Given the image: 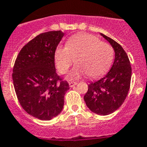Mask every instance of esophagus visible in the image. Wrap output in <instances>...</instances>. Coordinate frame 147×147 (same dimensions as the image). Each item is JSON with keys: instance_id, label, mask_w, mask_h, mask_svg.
I'll list each match as a JSON object with an SVG mask.
<instances>
[{"instance_id": "1", "label": "esophagus", "mask_w": 147, "mask_h": 147, "mask_svg": "<svg viewBox=\"0 0 147 147\" xmlns=\"http://www.w3.org/2000/svg\"><path fill=\"white\" fill-rule=\"evenodd\" d=\"M69 86H70V87H74L76 85V82H69Z\"/></svg>"}]
</instances>
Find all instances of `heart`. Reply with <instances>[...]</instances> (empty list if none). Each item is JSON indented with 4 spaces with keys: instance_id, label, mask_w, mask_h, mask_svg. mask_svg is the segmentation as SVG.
<instances>
[{
    "instance_id": "heart-1",
    "label": "heart",
    "mask_w": 147,
    "mask_h": 147,
    "mask_svg": "<svg viewBox=\"0 0 147 147\" xmlns=\"http://www.w3.org/2000/svg\"><path fill=\"white\" fill-rule=\"evenodd\" d=\"M113 50L110 45L90 34H79L67 41L66 47L58 46L55 61L61 74H65L75 60L76 67L67 78L74 80L86 74L96 78L106 72L112 64Z\"/></svg>"
}]
</instances>
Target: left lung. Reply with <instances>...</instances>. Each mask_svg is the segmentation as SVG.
<instances>
[{"label":"left lung","mask_w":147,"mask_h":147,"mask_svg":"<svg viewBox=\"0 0 147 147\" xmlns=\"http://www.w3.org/2000/svg\"><path fill=\"white\" fill-rule=\"evenodd\" d=\"M100 35L114 49V62L104 77L88 85L84 100L92 112L106 116L119 108L125 100L130 88L131 67L123 48L110 37Z\"/></svg>","instance_id":"8db88e82"}]
</instances>
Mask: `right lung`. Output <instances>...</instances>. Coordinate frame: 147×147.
I'll return each instance as SVG.
<instances>
[{"label": "right lung", "mask_w": 147, "mask_h": 147, "mask_svg": "<svg viewBox=\"0 0 147 147\" xmlns=\"http://www.w3.org/2000/svg\"><path fill=\"white\" fill-rule=\"evenodd\" d=\"M63 37L61 31L37 35L22 47L13 67L19 102L28 114L40 120H50L61 112L70 88L55 67V51Z\"/></svg>", "instance_id": "right-lung-1"}]
</instances>
